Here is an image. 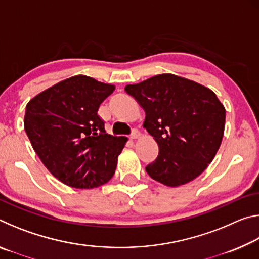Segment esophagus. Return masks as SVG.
Returning <instances> with one entry per match:
<instances>
[{
	"label": "esophagus",
	"instance_id": "obj_1",
	"mask_svg": "<svg viewBox=\"0 0 259 259\" xmlns=\"http://www.w3.org/2000/svg\"><path fill=\"white\" fill-rule=\"evenodd\" d=\"M139 136H140L139 131H138L137 129H134V130H133V133H131V135L129 136V138L134 140V139H137V138L139 137Z\"/></svg>",
	"mask_w": 259,
	"mask_h": 259
}]
</instances>
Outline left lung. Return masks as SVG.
I'll return each instance as SVG.
<instances>
[{"mask_svg": "<svg viewBox=\"0 0 259 259\" xmlns=\"http://www.w3.org/2000/svg\"><path fill=\"white\" fill-rule=\"evenodd\" d=\"M125 93L145 111L143 126L159 145L146 166L154 181L177 187L200 176L222 144L226 111L209 88L174 74L128 84Z\"/></svg>", "mask_w": 259, "mask_h": 259, "instance_id": "obj_1", "label": "left lung"}]
</instances>
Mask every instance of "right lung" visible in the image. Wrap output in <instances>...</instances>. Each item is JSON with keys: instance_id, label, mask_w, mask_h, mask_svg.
<instances>
[{"instance_id": "1", "label": "right lung", "mask_w": 259, "mask_h": 259, "mask_svg": "<svg viewBox=\"0 0 259 259\" xmlns=\"http://www.w3.org/2000/svg\"><path fill=\"white\" fill-rule=\"evenodd\" d=\"M115 87L85 75L60 81L26 106L25 131L46 168L65 185L90 190L115 172L126 138L106 134L98 108Z\"/></svg>"}]
</instances>
